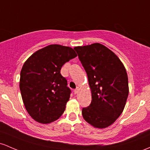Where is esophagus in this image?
<instances>
[{
	"label": "esophagus",
	"mask_w": 150,
	"mask_h": 150,
	"mask_svg": "<svg viewBox=\"0 0 150 150\" xmlns=\"http://www.w3.org/2000/svg\"><path fill=\"white\" fill-rule=\"evenodd\" d=\"M79 90H80V88H79L78 87V88L75 89V90H74V93H75V94H78V92H79Z\"/></svg>",
	"instance_id": "1"
}]
</instances>
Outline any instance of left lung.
Segmentation results:
<instances>
[{
    "label": "left lung",
    "mask_w": 150,
    "mask_h": 150,
    "mask_svg": "<svg viewBox=\"0 0 150 150\" xmlns=\"http://www.w3.org/2000/svg\"><path fill=\"white\" fill-rule=\"evenodd\" d=\"M74 49L87 72L92 93L91 104L82 110L83 118L94 127H108L125 106L129 94L125 67L112 51L100 43Z\"/></svg>",
    "instance_id": "left-lung-1"
}]
</instances>
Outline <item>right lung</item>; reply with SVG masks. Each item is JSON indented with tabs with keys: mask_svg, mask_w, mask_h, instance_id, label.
I'll use <instances>...</instances> for the list:
<instances>
[{
	"mask_svg": "<svg viewBox=\"0 0 150 150\" xmlns=\"http://www.w3.org/2000/svg\"><path fill=\"white\" fill-rule=\"evenodd\" d=\"M76 56L72 47L55 44L36 51L25 62L20 90L25 108L38 122H52L65 111L71 90L60 70Z\"/></svg>",
	"mask_w": 150,
	"mask_h": 150,
	"instance_id": "1",
	"label": "right lung"
}]
</instances>
